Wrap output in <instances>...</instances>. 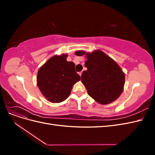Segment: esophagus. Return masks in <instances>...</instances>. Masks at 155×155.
<instances>
[{
  "mask_svg": "<svg viewBox=\"0 0 155 155\" xmlns=\"http://www.w3.org/2000/svg\"><path fill=\"white\" fill-rule=\"evenodd\" d=\"M81 74H82V72H79V76H81Z\"/></svg>",
  "mask_w": 155,
  "mask_h": 155,
  "instance_id": "esophagus-1",
  "label": "esophagus"
}]
</instances>
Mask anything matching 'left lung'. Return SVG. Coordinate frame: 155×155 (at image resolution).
<instances>
[{
  "mask_svg": "<svg viewBox=\"0 0 155 155\" xmlns=\"http://www.w3.org/2000/svg\"><path fill=\"white\" fill-rule=\"evenodd\" d=\"M76 55H85L87 70L81 75V82L88 94L102 105L115 101L124 91L125 74L116 61L100 50L92 53L79 50Z\"/></svg>",
  "mask_w": 155,
  "mask_h": 155,
  "instance_id": "1",
  "label": "left lung"
}]
</instances>
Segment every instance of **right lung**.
I'll use <instances>...</instances> for the list:
<instances>
[{"instance_id":"1","label":"right lung","mask_w":155,"mask_h":155,"mask_svg":"<svg viewBox=\"0 0 155 155\" xmlns=\"http://www.w3.org/2000/svg\"><path fill=\"white\" fill-rule=\"evenodd\" d=\"M67 54L54 55L37 72V86L42 94L51 103L66 100L73 85L81 79L75 70V64L67 61Z\"/></svg>"}]
</instances>
